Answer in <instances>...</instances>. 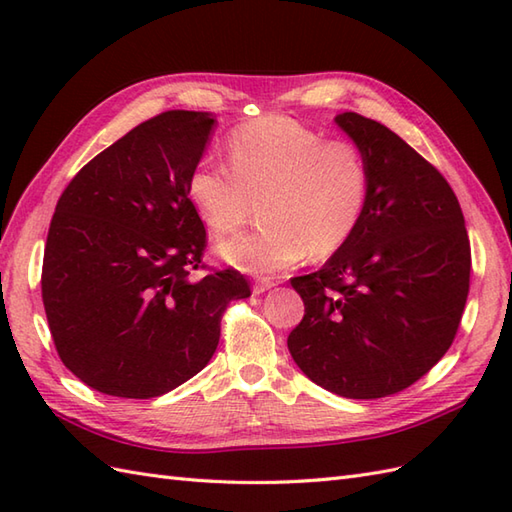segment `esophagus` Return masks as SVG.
<instances>
[{"mask_svg": "<svg viewBox=\"0 0 512 512\" xmlns=\"http://www.w3.org/2000/svg\"><path fill=\"white\" fill-rule=\"evenodd\" d=\"M270 288H275V281H270V279H259V281H255V284H253L255 295H262V292H266Z\"/></svg>", "mask_w": 512, "mask_h": 512, "instance_id": "esophagus-1", "label": "esophagus"}]
</instances>
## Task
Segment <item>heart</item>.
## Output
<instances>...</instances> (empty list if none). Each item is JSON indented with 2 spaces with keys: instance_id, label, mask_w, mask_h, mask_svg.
<instances>
[{
  "instance_id": "obj_1",
  "label": "heart",
  "mask_w": 512,
  "mask_h": 512,
  "mask_svg": "<svg viewBox=\"0 0 512 512\" xmlns=\"http://www.w3.org/2000/svg\"><path fill=\"white\" fill-rule=\"evenodd\" d=\"M231 167L202 158L187 178V198L215 235L246 222L259 200L262 224L217 242L226 264L273 275L308 255L323 259L343 248L361 224L372 171L350 140H325L290 116H262L228 136Z\"/></svg>"
}]
</instances>
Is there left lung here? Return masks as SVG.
<instances>
[{
  "label": "left lung",
  "instance_id": "8db88e82",
  "mask_svg": "<svg viewBox=\"0 0 512 512\" xmlns=\"http://www.w3.org/2000/svg\"><path fill=\"white\" fill-rule=\"evenodd\" d=\"M365 151L361 224L321 270L292 277L306 314L288 350L312 383L374 400L416 383L447 354L469 297L471 244L442 173L372 118H334Z\"/></svg>",
  "mask_w": 512,
  "mask_h": 512
}]
</instances>
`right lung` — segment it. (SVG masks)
Instances as JSON below:
<instances>
[{"label":"right lung","instance_id":"add662e5","mask_svg":"<svg viewBox=\"0 0 512 512\" xmlns=\"http://www.w3.org/2000/svg\"><path fill=\"white\" fill-rule=\"evenodd\" d=\"M215 118L171 110L140 123L65 187L43 253L41 297L59 358L116 398H156L206 367L244 275L202 266L204 224L187 198ZM204 268V266H202Z\"/></svg>","mask_w":512,"mask_h":512}]
</instances>
